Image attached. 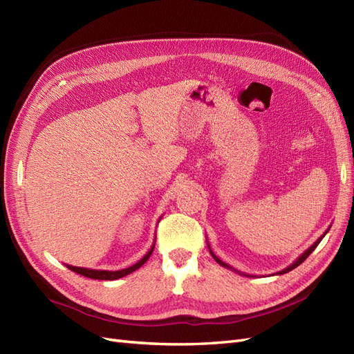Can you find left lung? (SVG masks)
<instances>
[{
	"instance_id": "left-lung-1",
	"label": "left lung",
	"mask_w": 354,
	"mask_h": 354,
	"mask_svg": "<svg viewBox=\"0 0 354 354\" xmlns=\"http://www.w3.org/2000/svg\"><path fill=\"white\" fill-rule=\"evenodd\" d=\"M329 229H330V227H329ZM329 229H328V230H329ZM328 230H326V232H325V233L322 234V236H320V238H319V239H317V241H316V242H315V243H313L312 246H310V248H308V250H306V251H304V252H303L301 255H299V257H298V259H297V260H295V261H294L292 264H289V266L286 267V269H283V270H281V272H277L276 274H283V273H288V272H291V270H294V269H295V267H298L299 264H301V263H303V261H304V260L307 259V257H308L310 254H312V252L315 251V248H316V246H317V245L320 243V241H322V239L325 238V234L328 233ZM207 243H208V242H207ZM208 248H209V243H208ZM209 254L212 255V259H214V260H216V261H217V263H218L220 266H223V267H226V269H229V270H232V272H236V273H239V274H242V276H250V277H251V274H246V273H242V272H239V270H236V269H234V267H232L230 264H227V263H224V261H221V260L218 259V257H217L216 254H214V252L211 251V248H209Z\"/></svg>"
}]
</instances>
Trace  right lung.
<instances>
[{
    "instance_id": "obj_1",
    "label": "right lung",
    "mask_w": 354,
    "mask_h": 354,
    "mask_svg": "<svg viewBox=\"0 0 354 354\" xmlns=\"http://www.w3.org/2000/svg\"><path fill=\"white\" fill-rule=\"evenodd\" d=\"M153 248H155V241H153V245L151 246V250H149L146 252V255L143 257L142 260H138L136 264L127 267V269H122V270H115V272H111V270H95V269H85V267H75V266H71V264H65L69 270L75 272V273H80L85 277H90V279H99V281H115V279H120V277H124L127 274H130L133 272H136L137 269H140V267L149 260V257L152 255L153 252Z\"/></svg>"
}]
</instances>
